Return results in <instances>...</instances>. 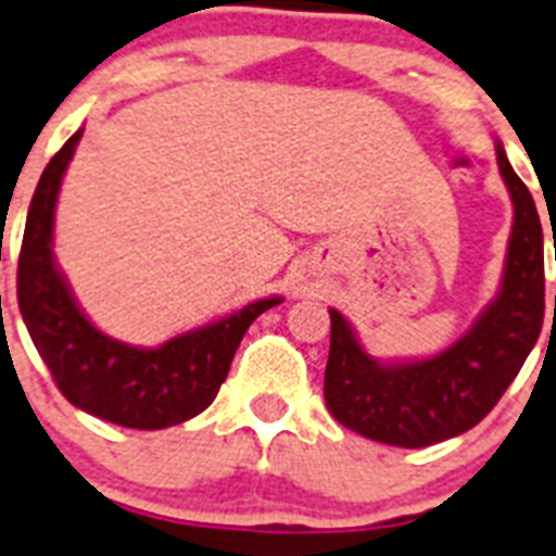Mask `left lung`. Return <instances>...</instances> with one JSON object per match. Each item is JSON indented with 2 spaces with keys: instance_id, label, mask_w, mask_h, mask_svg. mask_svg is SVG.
Listing matches in <instances>:
<instances>
[{
  "instance_id": "obj_1",
  "label": "left lung",
  "mask_w": 556,
  "mask_h": 556,
  "mask_svg": "<svg viewBox=\"0 0 556 556\" xmlns=\"http://www.w3.org/2000/svg\"><path fill=\"white\" fill-rule=\"evenodd\" d=\"M497 166L515 203L501 293L458 342L432 358L384 365L367 356L350 321L330 307L325 404L358 435L407 450L460 435L492 413L538 344L545 314L543 226L503 143Z\"/></svg>"
}]
</instances>
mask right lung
I'll return each instance as SVG.
<instances>
[{"label":"right lung","mask_w":556,"mask_h":556,"mask_svg":"<svg viewBox=\"0 0 556 556\" xmlns=\"http://www.w3.org/2000/svg\"><path fill=\"white\" fill-rule=\"evenodd\" d=\"M81 132L55 152L33 191L18 251V311L55 387L73 407L129 429L175 427L212 404L251 321L282 300H256L161 348H132L101 333L81 314L53 260L55 200Z\"/></svg>","instance_id":"obj_1"}]
</instances>
